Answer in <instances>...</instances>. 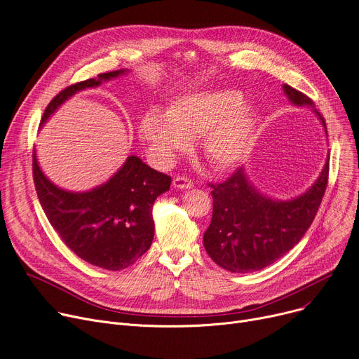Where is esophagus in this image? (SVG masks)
Listing matches in <instances>:
<instances>
[{"instance_id": "obj_1", "label": "esophagus", "mask_w": 359, "mask_h": 359, "mask_svg": "<svg viewBox=\"0 0 359 359\" xmlns=\"http://www.w3.org/2000/svg\"><path fill=\"white\" fill-rule=\"evenodd\" d=\"M172 185H174V189H177V190H190V189H193V187H194L193 182H191V180L185 178V177H177V178H174Z\"/></svg>"}]
</instances>
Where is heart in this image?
Instances as JSON below:
<instances>
[{
  "instance_id": "heart-1",
  "label": "heart",
  "mask_w": 359,
  "mask_h": 359,
  "mask_svg": "<svg viewBox=\"0 0 359 359\" xmlns=\"http://www.w3.org/2000/svg\"><path fill=\"white\" fill-rule=\"evenodd\" d=\"M257 112L236 90L196 92L175 97L163 116L147 112L140 121V137L158 161L172 162L175 153L200 137V150L215 170L240 163L251 150Z\"/></svg>"
}]
</instances>
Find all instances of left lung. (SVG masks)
<instances>
[{
  "mask_svg": "<svg viewBox=\"0 0 359 359\" xmlns=\"http://www.w3.org/2000/svg\"><path fill=\"white\" fill-rule=\"evenodd\" d=\"M295 107H306L317 115L327 134L326 121L314 102L283 84ZM329 180V156L309 190L289 200H275L260 193L244 168L225 182L210 185L213 191L212 222L203 243L212 260L232 273L262 270L292 250L311 226Z\"/></svg>",
  "mask_w": 359,
  "mask_h": 359,
  "instance_id": "8db88e82",
  "label": "left lung"
}]
</instances>
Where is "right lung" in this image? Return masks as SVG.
I'll return each mask as SVG.
<instances>
[{"mask_svg": "<svg viewBox=\"0 0 359 359\" xmlns=\"http://www.w3.org/2000/svg\"><path fill=\"white\" fill-rule=\"evenodd\" d=\"M127 73L121 68L68 86L49 102L41 127L77 92ZM33 180L49 224L65 245L81 260L112 271L131 266L150 248L155 235L153 203L170 187V177L130 155L107 182L88 191H68L43 174L36 149Z\"/></svg>", "mask_w": 359, "mask_h": 359, "instance_id": "1", "label": "right lung"}]
</instances>
